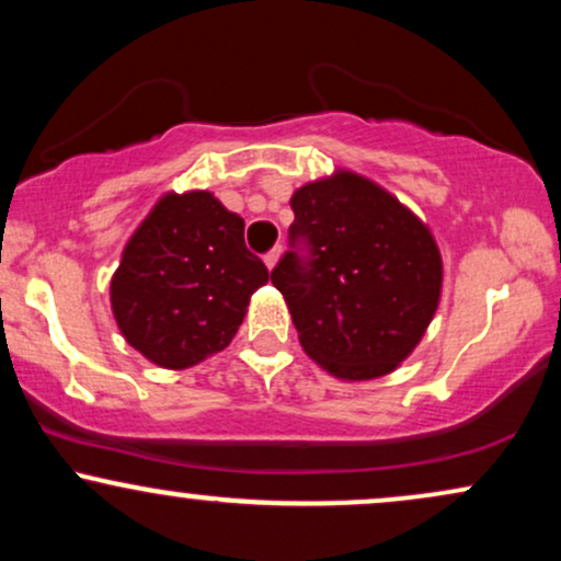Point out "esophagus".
<instances>
[{
  "label": "esophagus",
  "instance_id": "obj_1",
  "mask_svg": "<svg viewBox=\"0 0 561 561\" xmlns=\"http://www.w3.org/2000/svg\"><path fill=\"white\" fill-rule=\"evenodd\" d=\"M279 255H282V244H276L274 250H268V253L263 255V263H266L268 268H274V266H276V261H279Z\"/></svg>",
  "mask_w": 561,
  "mask_h": 561
}]
</instances>
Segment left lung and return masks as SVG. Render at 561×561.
I'll return each mask as SVG.
<instances>
[{
  "mask_svg": "<svg viewBox=\"0 0 561 561\" xmlns=\"http://www.w3.org/2000/svg\"><path fill=\"white\" fill-rule=\"evenodd\" d=\"M289 250L272 272L300 345L340 379L388 375L435 317L440 250L390 192L358 173L300 186Z\"/></svg>",
  "mask_w": 561,
  "mask_h": 561,
  "instance_id": "1",
  "label": "left lung"
}]
</instances>
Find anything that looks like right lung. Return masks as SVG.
Here are the masks:
<instances>
[{
    "label": "right lung",
    "instance_id": "1",
    "mask_svg": "<svg viewBox=\"0 0 561 561\" xmlns=\"http://www.w3.org/2000/svg\"><path fill=\"white\" fill-rule=\"evenodd\" d=\"M268 268L244 248V221L210 192L165 195L128 240L111 282L126 343L186 369L224 351Z\"/></svg>",
    "mask_w": 561,
    "mask_h": 561
}]
</instances>
